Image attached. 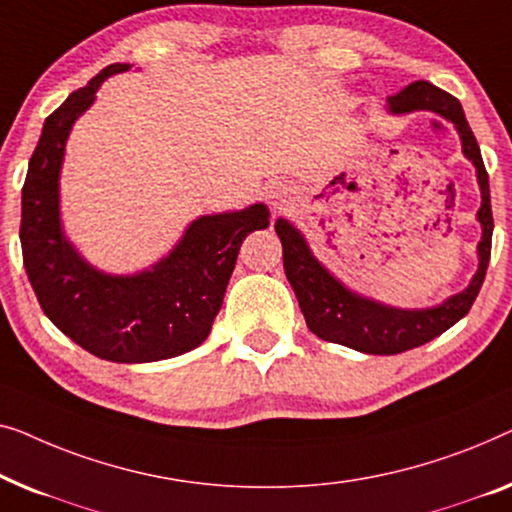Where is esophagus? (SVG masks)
Returning <instances> with one entry per match:
<instances>
[{
	"label": "esophagus",
	"mask_w": 512,
	"mask_h": 512,
	"mask_svg": "<svg viewBox=\"0 0 512 512\" xmlns=\"http://www.w3.org/2000/svg\"><path fill=\"white\" fill-rule=\"evenodd\" d=\"M271 199H273V206H283L287 201V192L283 190V187H276V190L271 192Z\"/></svg>",
	"instance_id": "esophagus-1"
}]
</instances>
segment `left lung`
Masks as SVG:
<instances>
[{
  "mask_svg": "<svg viewBox=\"0 0 512 512\" xmlns=\"http://www.w3.org/2000/svg\"><path fill=\"white\" fill-rule=\"evenodd\" d=\"M385 111L390 115H408L415 111H431L455 125L462 153L475 167L480 187V208L475 220L480 222L482 236L478 243V269L462 292L427 308H399L359 294L336 278L318 257L313 255L306 236L287 218L276 220V234L283 243V266L308 329L322 341L341 343L345 348L366 355H399L417 345L441 336L455 322L471 311L485 280L489 253H492V201H489V178L482 164L480 146L475 141L459 99L443 92L427 81H415L399 95L387 99Z\"/></svg>",
  "mask_w": 512,
  "mask_h": 512,
  "instance_id": "1",
  "label": "left lung"
}]
</instances>
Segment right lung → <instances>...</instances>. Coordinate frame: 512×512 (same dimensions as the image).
<instances>
[{
  "instance_id": "obj_1",
  "label": "right lung",
  "mask_w": 512,
  "mask_h": 512,
  "mask_svg": "<svg viewBox=\"0 0 512 512\" xmlns=\"http://www.w3.org/2000/svg\"><path fill=\"white\" fill-rule=\"evenodd\" d=\"M129 69L132 64H111L99 71L43 122L23 187L20 243L32 290L62 334L99 359L146 364L206 341L243 239L269 227L271 213L266 204H250L199 215L167 255L136 273H106L78 253L62 225L64 150L106 78Z\"/></svg>"
}]
</instances>
